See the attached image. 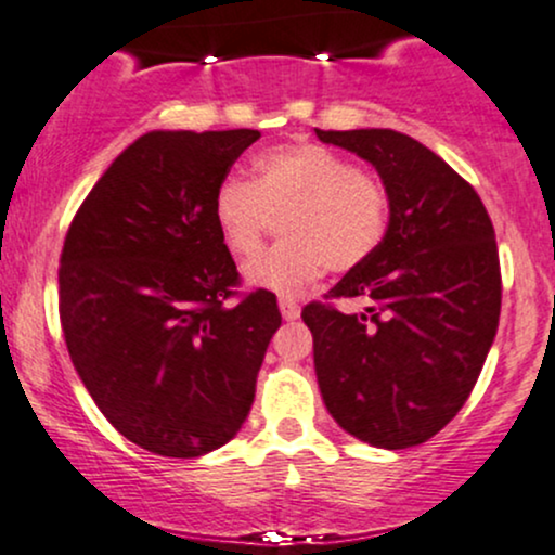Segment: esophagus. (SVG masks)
Listing matches in <instances>:
<instances>
[{"label": "esophagus", "instance_id": "1", "mask_svg": "<svg viewBox=\"0 0 555 555\" xmlns=\"http://www.w3.org/2000/svg\"><path fill=\"white\" fill-rule=\"evenodd\" d=\"M278 307H280V314H283V320H288V322L298 320V314H301V307H298L296 298H291V296H280Z\"/></svg>", "mask_w": 555, "mask_h": 555}]
</instances>
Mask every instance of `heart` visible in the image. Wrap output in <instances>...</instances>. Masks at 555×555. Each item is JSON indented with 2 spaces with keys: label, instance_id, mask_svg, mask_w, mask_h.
Masks as SVG:
<instances>
[{
  "label": "heart",
  "instance_id": "1",
  "mask_svg": "<svg viewBox=\"0 0 555 555\" xmlns=\"http://www.w3.org/2000/svg\"><path fill=\"white\" fill-rule=\"evenodd\" d=\"M211 217L235 259L257 257L272 217L283 244L246 270L248 283L296 296L325 275L357 270L383 246L390 196L377 178L320 143H291L254 159V180L230 176L217 185Z\"/></svg>",
  "mask_w": 555,
  "mask_h": 555
}]
</instances>
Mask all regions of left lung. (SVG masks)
Returning a JSON list of instances; mask_svg holds the SVG:
<instances>
[{"instance_id":"left-lung-1","label":"left lung","mask_w":555,"mask_h":555,"mask_svg":"<svg viewBox=\"0 0 555 555\" xmlns=\"http://www.w3.org/2000/svg\"><path fill=\"white\" fill-rule=\"evenodd\" d=\"M377 170L390 196L383 246L330 291L359 314L307 304L314 372L353 438L412 448L438 435L475 388L501 317V264L488 209L425 143L390 128L320 130Z\"/></svg>"}]
</instances>
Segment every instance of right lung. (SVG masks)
I'll return each mask as SVG.
<instances>
[{
	"instance_id": "1",
	"label": "right lung",
	"mask_w": 555,
	"mask_h": 555,
	"mask_svg": "<svg viewBox=\"0 0 555 555\" xmlns=\"http://www.w3.org/2000/svg\"><path fill=\"white\" fill-rule=\"evenodd\" d=\"M259 130H149L73 217L60 320L93 403L130 443L194 459L235 438L280 327L278 298L228 304L238 270L211 198Z\"/></svg>"
}]
</instances>
